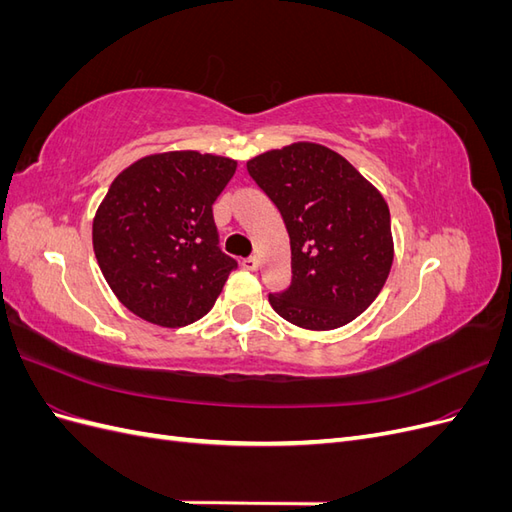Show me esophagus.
I'll use <instances>...</instances> for the list:
<instances>
[{"label": "esophagus", "mask_w": 512, "mask_h": 512, "mask_svg": "<svg viewBox=\"0 0 512 512\" xmlns=\"http://www.w3.org/2000/svg\"><path fill=\"white\" fill-rule=\"evenodd\" d=\"M241 265H243V269H247V271H258L260 262H258L256 256H247V258L241 260Z\"/></svg>", "instance_id": "1"}]
</instances>
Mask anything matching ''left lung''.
<instances>
[{
  "instance_id": "left-lung-1",
  "label": "left lung",
  "mask_w": 512,
  "mask_h": 512,
  "mask_svg": "<svg viewBox=\"0 0 512 512\" xmlns=\"http://www.w3.org/2000/svg\"><path fill=\"white\" fill-rule=\"evenodd\" d=\"M247 173L280 209L292 254V284L269 303L309 331L352 322L376 301L393 265L384 196L337 151L292 143L247 162Z\"/></svg>"
}]
</instances>
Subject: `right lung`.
Segmentation results:
<instances>
[{
	"label": "right lung",
	"instance_id": "1",
	"mask_svg": "<svg viewBox=\"0 0 512 512\" xmlns=\"http://www.w3.org/2000/svg\"><path fill=\"white\" fill-rule=\"evenodd\" d=\"M235 170L237 160L188 149L115 177L91 235L104 280L132 314L177 329L213 307L237 260L220 250L211 207Z\"/></svg>",
	"mask_w": 512,
	"mask_h": 512
}]
</instances>
